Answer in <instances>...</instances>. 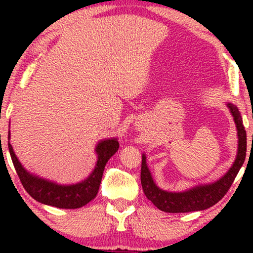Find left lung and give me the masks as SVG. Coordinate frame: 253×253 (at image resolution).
<instances>
[{"label":"left lung","instance_id":"left-lung-1","mask_svg":"<svg viewBox=\"0 0 253 253\" xmlns=\"http://www.w3.org/2000/svg\"><path fill=\"white\" fill-rule=\"evenodd\" d=\"M231 115L236 124L238 136V150L235 162L229 170L216 182L211 184L197 185L195 188L183 192H169L159 188L153 181L150 169L146 164V155L141 157L140 181L145 196L150 199L159 210L167 213H188L195 211L210 209L223 198L233 184L235 177L244 164L247 155V131L244 129L243 121L238 108L233 103H227ZM253 139V136H252Z\"/></svg>","mask_w":253,"mask_h":253}]
</instances>
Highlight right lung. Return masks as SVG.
I'll list each match as a JSON object with an SVG mask.
<instances>
[{
	"label": "right lung",
	"mask_w": 253,
	"mask_h": 253,
	"mask_svg": "<svg viewBox=\"0 0 253 253\" xmlns=\"http://www.w3.org/2000/svg\"><path fill=\"white\" fill-rule=\"evenodd\" d=\"M8 139H10V131ZM8 146L17 175H18L24 189L32 198L42 204H46V205L58 207V209L74 210L86 205L98 195L105 166L119 150L120 144L116 138L99 141L95 147L98 161H96L94 170L84 181L79 182L77 184L69 185L57 184V183L47 181V179L41 178L39 176L31 174L17 159L9 141Z\"/></svg>",
	"instance_id": "obj_1"
}]
</instances>
